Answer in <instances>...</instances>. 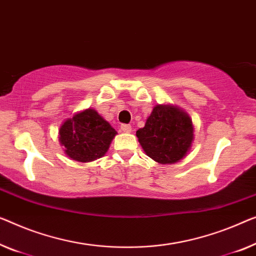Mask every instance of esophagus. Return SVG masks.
<instances>
[{"mask_svg": "<svg viewBox=\"0 0 256 256\" xmlns=\"http://www.w3.org/2000/svg\"><path fill=\"white\" fill-rule=\"evenodd\" d=\"M120 130L125 133H130L132 131V126H131V125H128V124H122Z\"/></svg>", "mask_w": 256, "mask_h": 256, "instance_id": "34e87169", "label": "esophagus"}]
</instances>
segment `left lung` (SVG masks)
Here are the masks:
<instances>
[{
	"label": "left lung",
	"instance_id": "8db88e82",
	"mask_svg": "<svg viewBox=\"0 0 256 256\" xmlns=\"http://www.w3.org/2000/svg\"><path fill=\"white\" fill-rule=\"evenodd\" d=\"M147 156L160 164H174L185 158L194 140L192 118L177 106L158 104L136 131Z\"/></svg>",
	"mask_w": 256,
	"mask_h": 256
}]
</instances>
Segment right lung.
<instances>
[{"mask_svg": "<svg viewBox=\"0 0 256 256\" xmlns=\"http://www.w3.org/2000/svg\"><path fill=\"white\" fill-rule=\"evenodd\" d=\"M116 134V130L96 110L88 108L63 122L58 140L68 158L88 163L106 155Z\"/></svg>", "mask_w": 256, "mask_h": 256, "instance_id": "1", "label": "right lung"}]
</instances>
